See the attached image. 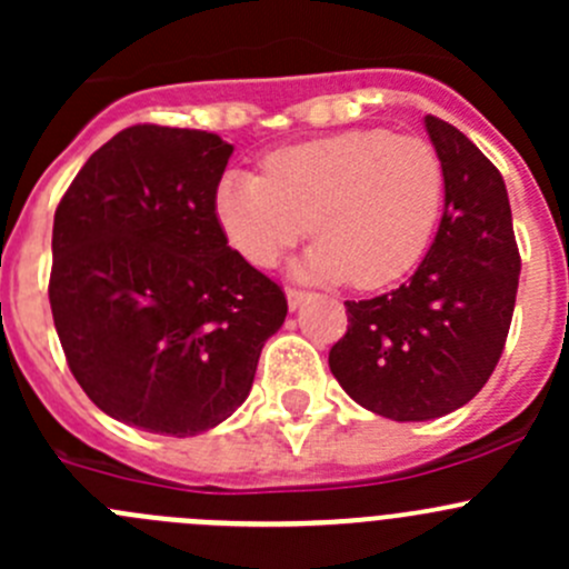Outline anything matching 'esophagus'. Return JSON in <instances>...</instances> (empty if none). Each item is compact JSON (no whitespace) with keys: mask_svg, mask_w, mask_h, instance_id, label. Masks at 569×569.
<instances>
[{"mask_svg":"<svg viewBox=\"0 0 569 569\" xmlns=\"http://www.w3.org/2000/svg\"><path fill=\"white\" fill-rule=\"evenodd\" d=\"M286 300H289L291 311H297V308H300L302 302L308 300V291H306V289H295V286H289V289H286Z\"/></svg>","mask_w":569,"mask_h":569,"instance_id":"esophagus-1","label":"esophagus"}]
</instances>
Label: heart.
Masks as SVG:
<instances>
[{
  "label": "heart",
  "instance_id": "obj_1",
  "mask_svg": "<svg viewBox=\"0 0 569 569\" xmlns=\"http://www.w3.org/2000/svg\"><path fill=\"white\" fill-rule=\"evenodd\" d=\"M443 192V162L427 140L352 129L280 148L263 159V173L228 170L214 189V217L252 267L278 263L311 228L319 242L302 272L377 289L410 272L429 248Z\"/></svg>",
  "mask_w": 569,
  "mask_h": 569
}]
</instances>
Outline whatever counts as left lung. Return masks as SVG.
Segmentation results:
<instances>
[{"label":"left lung","instance_id":"1","mask_svg":"<svg viewBox=\"0 0 569 569\" xmlns=\"http://www.w3.org/2000/svg\"><path fill=\"white\" fill-rule=\"evenodd\" d=\"M443 162L438 237L407 283L347 300V332L330 371L366 410L429 421L468 405L496 371L512 325L520 252L507 183L496 164L446 120L423 118Z\"/></svg>","mask_w":569,"mask_h":569}]
</instances>
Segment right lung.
<instances>
[{"label":"right lung","mask_w":569,"mask_h":569,"mask_svg":"<svg viewBox=\"0 0 569 569\" xmlns=\"http://www.w3.org/2000/svg\"><path fill=\"white\" fill-rule=\"evenodd\" d=\"M231 153L211 131L129 126L54 211L49 302L68 369L142 432L189 438L226 421L289 311L214 217Z\"/></svg>","instance_id":"1"}]
</instances>
